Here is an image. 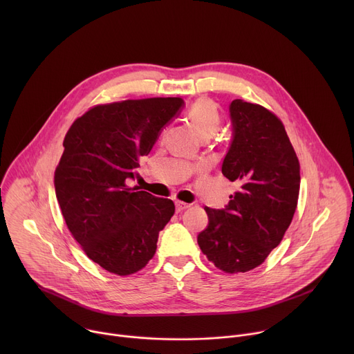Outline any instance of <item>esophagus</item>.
<instances>
[{"instance_id":"obj_1","label":"esophagus","mask_w":354,"mask_h":354,"mask_svg":"<svg viewBox=\"0 0 354 354\" xmlns=\"http://www.w3.org/2000/svg\"><path fill=\"white\" fill-rule=\"evenodd\" d=\"M175 206H176V212H182V210H186L190 207V205L187 203H183V201H175Z\"/></svg>"}]
</instances>
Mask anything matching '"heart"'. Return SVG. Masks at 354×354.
<instances>
[{"label":"heart","instance_id":"heart-1","mask_svg":"<svg viewBox=\"0 0 354 354\" xmlns=\"http://www.w3.org/2000/svg\"><path fill=\"white\" fill-rule=\"evenodd\" d=\"M186 116L201 137H213L221 126L217 105L209 97H198L187 108Z\"/></svg>","mask_w":354,"mask_h":354}]
</instances>
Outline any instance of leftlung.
<instances>
[{"label": "left lung", "instance_id": "8db88e82", "mask_svg": "<svg viewBox=\"0 0 354 354\" xmlns=\"http://www.w3.org/2000/svg\"><path fill=\"white\" fill-rule=\"evenodd\" d=\"M230 113L234 140L221 171L239 189L225 209H205L209 225L197 243L216 268L235 274L262 265L281 242L298 203L299 162L273 112L235 99Z\"/></svg>", "mask_w": 354, "mask_h": 354}]
</instances>
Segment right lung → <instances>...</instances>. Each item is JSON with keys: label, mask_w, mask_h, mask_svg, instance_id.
I'll use <instances>...</instances> for the list:
<instances>
[{"label": "right lung", "mask_w": 354, "mask_h": 354, "mask_svg": "<svg viewBox=\"0 0 354 354\" xmlns=\"http://www.w3.org/2000/svg\"><path fill=\"white\" fill-rule=\"evenodd\" d=\"M180 97L127 99L88 109L68 129L55 187L66 224L85 255L105 270L129 276L153 259L174 201L126 185Z\"/></svg>", "instance_id": "add662e5"}]
</instances>
